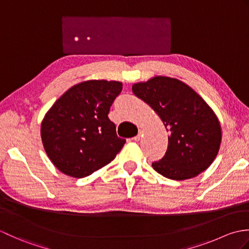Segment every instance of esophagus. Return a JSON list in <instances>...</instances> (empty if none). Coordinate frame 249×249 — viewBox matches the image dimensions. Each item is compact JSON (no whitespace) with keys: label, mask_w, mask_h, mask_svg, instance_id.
Here are the masks:
<instances>
[{"label":"esophagus","mask_w":249,"mask_h":249,"mask_svg":"<svg viewBox=\"0 0 249 249\" xmlns=\"http://www.w3.org/2000/svg\"><path fill=\"white\" fill-rule=\"evenodd\" d=\"M141 137H142V131H141V130H139V133H138V135H137V136H135L133 139H134L135 141H139V140L141 139Z\"/></svg>","instance_id":"34e87169"}]
</instances>
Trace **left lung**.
Returning a JSON list of instances; mask_svg holds the SVG:
<instances>
[{
	"instance_id": "left-lung-1",
	"label": "left lung",
	"mask_w": 249,
	"mask_h": 249,
	"mask_svg": "<svg viewBox=\"0 0 249 249\" xmlns=\"http://www.w3.org/2000/svg\"><path fill=\"white\" fill-rule=\"evenodd\" d=\"M133 92L160 115L170 133L165 156L152 163L155 171L182 181L206 170L221 141L220 124L209 105L187 84L169 77L136 83Z\"/></svg>"
}]
</instances>
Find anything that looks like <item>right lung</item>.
Returning <instances> with one entry per match:
<instances>
[{
	"label": "right lung",
	"instance_id": "add662e5",
	"mask_svg": "<svg viewBox=\"0 0 249 249\" xmlns=\"http://www.w3.org/2000/svg\"><path fill=\"white\" fill-rule=\"evenodd\" d=\"M122 82L89 80L76 84L56 100L41 123L47 155L63 173L86 178L108 165L126 140L108 118Z\"/></svg>",
	"mask_w": 249,
	"mask_h": 249
}]
</instances>
